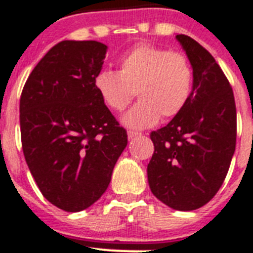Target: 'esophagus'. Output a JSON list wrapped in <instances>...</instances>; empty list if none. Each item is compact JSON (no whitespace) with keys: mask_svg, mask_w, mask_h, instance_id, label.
I'll use <instances>...</instances> for the list:
<instances>
[{"mask_svg":"<svg viewBox=\"0 0 253 253\" xmlns=\"http://www.w3.org/2000/svg\"><path fill=\"white\" fill-rule=\"evenodd\" d=\"M140 135H141V133H140V132H135V131H128V132H127V136H128V139H131V140H132L133 137L140 136Z\"/></svg>","mask_w":253,"mask_h":253,"instance_id":"esophagus-1","label":"esophagus"}]
</instances>
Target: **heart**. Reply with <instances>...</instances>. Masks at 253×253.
Listing matches in <instances>:
<instances>
[{
  "label": "heart",
  "mask_w": 253,
  "mask_h": 253,
  "mask_svg": "<svg viewBox=\"0 0 253 253\" xmlns=\"http://www.w3.org/2000/svg\"><path fill=\"white\" fill-rule=\"evenodd\" d=\"M95 90L108 108L122 112L135 91L140 101L125 116L123 123L141 130L177 116L189 101L193 69L185 55L154 44H139L122 56L118 72L100 71L94 78Z\"/></svg>",
  "instance_id": "1"
}]
</instances>
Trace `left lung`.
I'll return each instance as SVG.
<instances>
[{"mask_svg":"<svg viewBox=\"0 0 253 253\" xmlns=\"http://www.w3.org/2000/svg\"><path fill=\"white\" fill-rule=\"evenodd\" d=\"M176 40L193 68L185 108L150 133L154 153L148 182L157 198L179 211L209 203L221 188L237 140V109L228 78L209 51L185 35Z\"/></svg>","mask_w":253,"mask_h":253,"instance_id":"obj_1","label":"left lung"}]
</instances>
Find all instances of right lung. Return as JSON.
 Here are the masks:
<instances>
[{"label":"right lung","instance_id":"1","mask_svg":"<svg viewBox=\"0 0 253 253\" xmlns=\"http://www.w3.org/2000/svg\"><path fill=\"white\" fill-rule=\"evenodd\" d=\"M107 46L61 41L29 74L20 96L25 161L42 195L78 212L107 190L127 132L95 90Z\"/></svg>","mask_w":253,"mask_h":253}]
</instances>
